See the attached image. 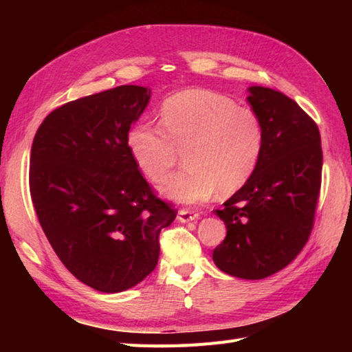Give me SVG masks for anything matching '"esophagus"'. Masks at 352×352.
<instances>
[{"mask_svg":"<svg viewBox=\"0 0 352 352\" xmlns=\"http://www.w3.org/2000/svg\"><path fill=\"white\" fill-rule=\"evenodd\" d=\"M198 218H199V213L189 210V208H182L177 216V219L180 222H190V221H195Z\"/></svg>","mask_w":352,"mask_h":352,"instance_id":"1","label":"esophagus"}]
</instances>
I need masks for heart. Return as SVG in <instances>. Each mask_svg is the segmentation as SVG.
Wrapping results in <instances>:
<instances>
[{"mask_svg": "<svg viewBox=\"0 0 352 352\" xmlns=\"http://www.w3.org/2000/svg\"><path fill=\"white\" fill-rule=\"evenodd\" d=\"M160 126L134 125L126 145L154 183L166 180L183 153L188 168L162 188L177 203H199L216 189L219 195L234 193L251 178L263 149V125L256 111L206 89L169 96Z\"/></svg>", "mask_w": 352, "mask_h": 352, "instance_id": "b5f03b06", "label": "heart"}]
</instances>
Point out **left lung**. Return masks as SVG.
<instances>
[{"instance_id":"obj_1","label":"left lung","mask_w":352,"mask_h":352,"mask_svg":"<svg viewBox=\"0 0 352 352\" xmlns=\"http://www.w3.org/2000/svg\"><path fill=\"white\" fill-rule=\"evenodd\" d=\"M248 102L263 125L256 169L233 197L214 210L227 227L213 251L222 272L261 280L286 267L315 221L322 178V148L316 122L280 91L251 86Z\"/></svg>"}]
</instances>
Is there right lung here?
<instances>
[{
	"instance_id": "add662e5",
	"label": "right lung",
	"mask_w": 352,
	"mask_h": 352,
	"mask_svg": "<svg viewBox=\"0 0 352 352\" xmlns=\"http://www.w3.org/2000/svg\"><path fill=\"white\" fill-rule=\"evenodd\" d=\"M151 89L119 86L43 119L32 145L30 193L41 227L68 271L118 294L159 261V234L177 212L154 195L126 145Z\"/></svg>"
}]
</instances>
